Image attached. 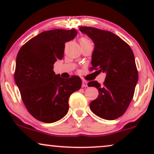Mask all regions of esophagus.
Segmentation results:
<instances>
[{
  "label": "esophagus",
  "instance_id": "34e87169",
  "mask_svg": "<svg viewBox=\"0 0 154 154\" xmlns=\"http://www.w3.org/2000/svg\"><path fill=\"white\" fill-rule=\"evenodd\" d=\"M88 86V82L86 81H82V87H87Z\"/></svg>",
  "mask_w": 154,
  "mask_h": 154
}]
</instances>
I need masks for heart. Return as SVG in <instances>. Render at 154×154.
<instances>
[{"label":"heart","instance_id":"b5f03b06","mask_svg":"<svg viewBox=\"0 0 154 154\" xmlns=\"http://www.w3.org/2000/svg\"><path fill=\"white\" fill-rule=\"evenodd\" d=\"M79 42H80V44H83V43H88V42H90V41L87 38H85V37H83V38H81L79 39Z\"/></svg>","mask_w":154,"mask_h":154}]
</instances>
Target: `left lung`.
Returning a JSON list of instances; mask_svg holds the SVG:
<instances>
[{"label": "left lung", "mask_w": 154, "mask_h": 154, "mask_svg": "<svg viewBox=\"0 0 154 154\" xmlns=\"http://www.w3.org/2000/svg\"><path fill=\"white\" fill-rule=\"evenodd\" d=\"M79 30L94 43L91 70L106 73L103 85L96 81L88 83L98 89V97L90 104L94 114L115 120L125 112L133 98L138 72L133 52L128 43L112 32L90 26Z\"/></svg>", "instance_id": "1"}]
</instances>
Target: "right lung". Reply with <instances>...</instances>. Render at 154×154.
<instances>
[{"label":"right lung","mask_w":154,"mask_h":154,"mask_svg":"<svg viewBox=\"0 0 154 154\" xmlns=\"http://www.w3.org/2000/svg\"><path fill=\"white\" fill-rule=\"evenodd\" d=\"M75 29L43 31L27 41L16 58L14 81L30 114L46 123L62 119L69 111V99L81 89V78L63 79L53 71L64 57L65 43L74 38Z\"/></svg>","instance_id":"right-lung-1"}]
</instances>
